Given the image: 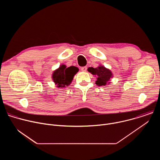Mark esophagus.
<instances>
[{
    "label": "esophagus",
    "instance_id": "34e87169",
    "mask_svg": "<svg viewBox=\"0 0 160 160\" xmlns=\"http://www.w3.org/2000/svg\"><path fill=\"white\" fill-rule=\"evenodd\" d=\"M87 70V68L86 66H83V67H82V68H81V70H82V72H86Z\"/></svg>",
    "mask_w": 160,
    "mask_h": 160
}]
</instances>
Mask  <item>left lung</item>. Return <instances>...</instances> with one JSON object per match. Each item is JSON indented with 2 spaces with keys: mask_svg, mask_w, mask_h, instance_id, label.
<instances>
[{
  "mask_svg": "<svg viewBox=\"0 0 160 160\" xmlns=\"http://www.w3.org/2000/svg\"><path fill=\"white\" fill-rule=\"evenodd\" d=\"M88 72L98 77L96 83L98 86L106 85L109 83V81L112 77L111 72L103 66H99L96 68L90 67L88 68Z\"/></svg>",
  "mask_w": 160,
  "mask_h": 160,
  "instance_id": "8db88e82",
  "label": "left lung"
}]
</instances>
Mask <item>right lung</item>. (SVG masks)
I'll use <instances>...</instances> for the list:
<instances>
[{
  "label": "right lung",
  "instance_id": "add662e5",
  "mask_svg": "<svg viewBox=\"0 0 160 160\" xmlns=\"http://www.w3.org/2000/svg\"><path fill=\"white\" fill-rule=\"evenodd\" d=\"M78 70V68L76 66H72L67 68L64 64H62L53 72L52 78L57 87L64 88L72 83L73 77Z\"/></svg>",
  "mask_w": 160,
  "mask_h": 160
}]
</instances>
